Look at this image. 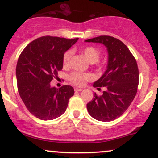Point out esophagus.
I'll return each mask as SVG.
<instances>
[{
    "label": "esophagus",
    "instance_id": "34e87169",
    "mask_svg": "<svg viewBox=\"0 0 158 158\" xmlns=\"http://www.w3.org/2000/svg\"><path fill=\"white\" fill-rule=\"evenodd\" d=\"M74 90H75V91H77V92L81 91V90H82V89H81V88H76Z\"/></svg>",
    "mask_w": 158,
    "mask_h": 158
}]
</instances>
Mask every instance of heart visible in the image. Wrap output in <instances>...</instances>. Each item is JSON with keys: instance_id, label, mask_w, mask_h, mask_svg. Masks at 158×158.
Here are the masks:
<instances>
[{"instance_id": "b5f03b06", "label": "heart", "mask_w": 158, "mask_h": 158, "mask_svg": "<svg viewBox=\"0 0 158 158\" xmlns=\"http://www.w3.org/2000/svg\"><path fill=\"white\" fill-rule=\"evenodd\" d=\"M82 53L86 59L90 63L97 62L101 56V52L97 48L94 47H87L82 50ZM72 52L68 50L64 52L62 58V64L64 68L69 66L70 59L71 58ZM94 79V77L90 73H81L79 72H73L69 75V79L74 85L78 86H83L88 81H90Z\"/></svg>"}]
</instances>
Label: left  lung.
Instances as JSON below:
<instances>
[{
  "instance_id": "obj_1",
  "label": "left lung",
  "mask_w": 158,
  "mask_h": 158,
  "mask_svg": "<svg viewBox=\"0 0 158 158\" xmlns=\"http://www.w3.org/2000/svg\"><path fill=\"white\" fill-rule=\"evenodd\" d=\"M85 41L100 43L108 50L106 70L93 85L98 90L102 87L106 90L100 97L94 94L87 108L93 118L109 122L120 117L135 99L139 82L137 61L126 45L111 36L101 35Z\"/></svg>"
}]
</instances>
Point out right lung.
<instances>
[{
    "label": "right lung",
    "instance_id": "right-lung-1",
    "mask_svg": "<svg viewBox=\"0 0 158 158\" xmlns=\"http://www.w3.org/2000/svg\"><path fill=\"white\" fill-rule=\"evenodd\" d=\"M78 39L43 36L30 43L20 55L16 66L18 90L27 109L37 118L54 119L66 110L74 94L73 87L57 88L50 81L63 68L64 52Z\"/></svg>",
    "mask_w": 158,
    "mask_h": 158
}]
</instances>
